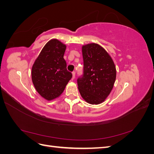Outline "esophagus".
Listing matches in <instances>:
<instances>
[{
    "label": "esophagus",
    "instance_id": "esophagus-1",
    "mask_svg": "<svg viewBox=\"0 0 154 154\" xmlns=\"http://www.w3.org/2000/svg\"><path fill=\"white\" fill-rule=\"evenodd\" d=\"M72 78L74 80V79L75 78V72H72Z\"/></svg>",
    "mask_w": 154,
    "mask_h": 154
}]
</instances>
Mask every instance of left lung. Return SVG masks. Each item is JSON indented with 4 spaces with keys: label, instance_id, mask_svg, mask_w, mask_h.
<instances>
[{
    "label": "left lung",
    "instance_id": "8db88e82",
    "mask_svg": "<svg viewBox=\"0 0 154 154\" xmlns=\"http://www.w3.org/2000/svg\"><path fill=\"white\" fill-rule=\"evenodd\" d=\"M83 74L77 80L78 90L88 103L98 105L105 100L114 87L116 69L106 50L97 44L82 46Z\"/></svg>",
    "mask_w": 154,
    "mask_h": 154
}]
</instances>
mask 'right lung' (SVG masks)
Here are the masks:
<instances>
[{"mask_svg": "<svg viewBox=\"0 0 154 154\" xmlns=\"http://www.w3.org/2000/svg\"><path fill=\"white\" fill-rule=\"evenodd\" d=\"M66 49V45L57 39H51L32 66L31 78L35 89L48 101L61 95L72 78L63 58Z\"/></svg>", "mask_w": 154, "mask_h": 154, "instance_id": "right-lung-1", "label": "right lung"}]
</instances>
